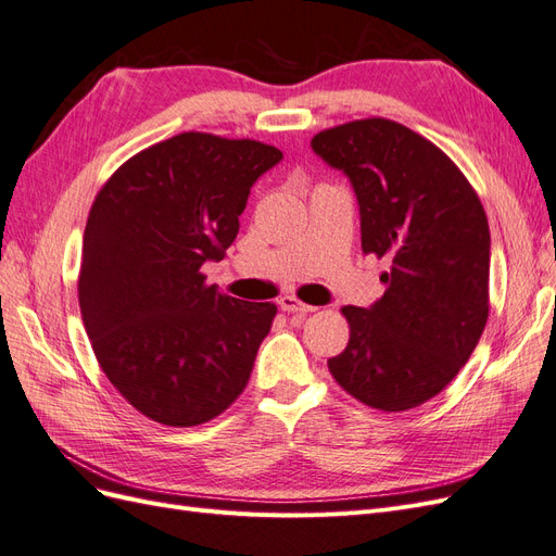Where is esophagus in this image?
<instances>
[{
    "label": "esophagus",
    "instance_id": "1",
    "mask_svg": "<svg viewBox=\"0 0 556 556\" xmlns=\"http://www.w3.org/2000/svg\"><path fill=\"white\" fill-rule=\"evenodd\" d=\"M280 311H285V313H313L315 308L304 304V301H299L296 296L288 294V296L280 299Z\"/></svg>",
    "mask_w": 556,
    "mask_h": 556
}]
</instances>
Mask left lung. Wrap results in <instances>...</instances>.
<instances>
[{
	"mask_svg": "<svg viewBox=\"0 0 556 556\" xmlns=\"http://www.w3.org/2000/svg\"><path fill=\"white\" fill-rule=\"evenodd\" d=\"M311 146L355 188L362 250L390 260L378 304L341 308L350 341L329 371L364 406H422L462 371L490 317L480 197L439 146L390 117L323 129Z\"/></svg>",
	"mask_w": 556,
	"mask_h": 556,
	"instance_id": "8db88e82",
	"label": "left lung"
}]
</instances>
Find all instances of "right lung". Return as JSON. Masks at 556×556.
Here are the masks:
<instances>
[{"instance_id":"obj_1","label":"right lung","mask_w":556,"mask_h":556,"mask_svg":"<svg viewBox=\"0 0 556 556\" xmlns=\"http://www.w3.org/2000/svg\"><path fill=\"white\" fill-rule=\"evenodd\" d=\"M276 146L182 131L117 166L83 233L78 304L102 371L129 406L164 427L225 413L278 313L206 282L239 233L252 182Z\"/></svg>"}]
</instances>
